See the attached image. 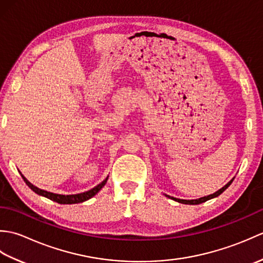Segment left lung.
<instances>
[{
	"instance_id": "left-lung-1",
	"label": "left lung",
	"mask_w": 263,
	"mask_h": 263,
	"mask_svg": "<svg viewBox=\"0 0 263 263\" xmlns=\"http://www.w3.org/2000/svg\"><path fill=\"white\" fill-rule=\"evenodd\" d=\"M234 178L235 177H233L232 180L228 182L226 185H224L222 186L221 189H219L218 190V191H216L215 193H212V194H209V195H206V197H202V198H199V199H194V200H184V199H177V198H174V197H171V195H167V194H165L167 198H170V199H172V200H174V201H177V202H180V203H184V204H199V203H202V202H205V201H208V200H210V199H214V198H217L218 195H220L222 192L225 191V190L231 185L232 184V182L234 181Z\"/></svg>"
}]
</instances>
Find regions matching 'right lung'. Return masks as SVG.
I'll list each match as a JSON object with an SVG mask.
<instances>
[{
    "instance_id": "1",
    "label": "right lung",
    "mask_w": 263,
    "mask_h": 263,
    "mask_svg": "<svg viewBox=\"0 0 263 263\" xmlns=\"http://www.w3.org/2000/svg\"><path fill=\"white\" fill-rule=\"evenodd\" d=\"M21 174V173H20ZM22 178H24V181L26 182V184L28 186H29L33 192L42 195V197H45L49 200L52 201H55V202L58 203H61V204H72V203H80V202H85V201L89 200L90 198H92L93 195H96L100 190H102L104 187V185L106 184V182H107L108 180V176L105 178V180L99 183L97 186L92 187L91 190H89V191H86V192H82V193H78V194H69V195H64V194H57V193H53V192H48V191H45V190H42L39 189L37 186L33 185V184H31L29 181L27 180V178L21 174Z\"/></svg>"
}]
</instances>
